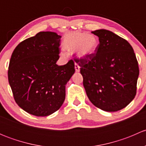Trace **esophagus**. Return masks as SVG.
I'll return each mask as SVG.
<instances>
[{
  "instance_id": "34e87169",
  "label": "esophagus",
  "mask_w": 146,
  "mask_h": 146,
  "mask_svg": "<svg viewBox=\"0 0 146 146\" xmlns=\"http://www.w3.org/2000/svg\"><path fill=\"white\" fill-rule=\"evenodd\" d=\"M75 69H76V72L80 71V66H79L77 64H75Z\"/></svg>"
}]
</instances>
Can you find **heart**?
<instances>
[{
  "label": "heart",
  "mask_w": 146,
  "mask_h": 146,
  "mask_svg": "<svg viewBox=\"0 0 146 146\" xmlns=\"http://www.w3.org/2000/svg\"><path fill=\"white\" fill-rule=\"evenodd\" d=\"M99 41L95 35L82 32H75L65 37L64 47L67 51H73L78 58H85L96 51Z\"/></svg>",
  "instance_id": "1"
}]
</instances>
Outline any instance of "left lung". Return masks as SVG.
Returning <instances> with one entry per match:
<instances>
[{
    "label": "left lung",
    "mask_w": 146,
    "mask_h": 146,
    "mask_svg": "<svg viewBox=\"0 0 146 146\" xmlns=\"http://www.w3.org/2000/svg\"><path fill=\"white\" fill-rule=\"evenodd\" d=\"M96 51L75 58L80 67L83 86L91 102L102 110L117 111L126 107L136 94L139 68L130 44L111 31L98 29Z\"/></svg>",
    "instance_id": "obj_1"
}]
</instances>
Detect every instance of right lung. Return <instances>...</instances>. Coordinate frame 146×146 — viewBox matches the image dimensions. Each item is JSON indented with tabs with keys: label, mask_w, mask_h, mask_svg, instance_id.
<instances>
[{
	"label": "right lung",
	"mask_w": 146,
	"mask_h": 146,
	"mask_svg": "<svg viewBox=\"0 0 146 146\" xmlns=\"http://www.w3.org/2000/svg\"><path fill=\"white\" fill-rule=\"evenodd\" d=\"M61 36L40 32L16 46L10 58L8 81L16 103L32 115L46 117L59 110L66 85L75 73L70 60L58 66Z\"/></svg>",
	"instance_id": "1"
}]
</instances>
